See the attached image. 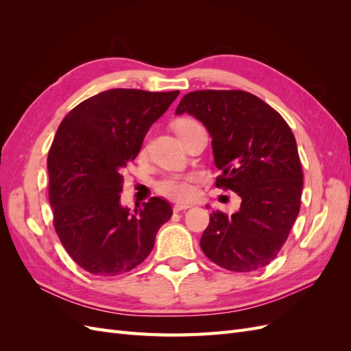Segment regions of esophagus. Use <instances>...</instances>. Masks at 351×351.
<instances>
[{
	"instance_id": "34e87169",
	"label": "esophagus",
	"mask_w": 351,
	"mask_h": 351,
	"mask_svg": "<svg viewBox=\"0 0 351 351\" xmlns=\"http://www.w3.org/2000/svg\"><path fill=\"white\" fill-rule=\"evenodd\" d=\"M190 206H192V205H189V204H176V205H174V212L186 210V209H189Z\"/></svg>"
}]
</instances>
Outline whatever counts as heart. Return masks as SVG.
Here are the masks:
<instances>
[{
  "instance_id": "heart-1",
  "label": "heart",
  "mask_w": 351,
  "mask_h": 351,
  "mask_svg": "<svg viewBox=\"0 0 351 351\" xmlns=\"http://www.w3.org/2000/svg\"><path fill=\"white\" fill-rule=\"evenodd\" d=\"M193 120L189 119H182L177 120L174 124V130L178 136H182L184 132L192 129L193 125H196ZM158 190L162 195L171 197V199H178V200H189L192 199L195 195V186H193V177L190 176H171L167 177L161 182L158 183Z\"/></svg>"
}]
</instances>
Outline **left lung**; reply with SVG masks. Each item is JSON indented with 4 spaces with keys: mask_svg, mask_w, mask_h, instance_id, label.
<instances>
[{
    "mask_svg": "<svg viewBox=\"0 0 351 351\" xmlns=\"http://www.w3.org/2000/svg\"><path fill=\"white\" fill-rule=\"evenodd\" d=\"M193 115L212 137L222 174L217 187L240 199L232 215L214 210L200 239L206 256L228 271L259 269L277 256L300 210L303 173L297 143L282 117L244 90H196L176 114Z\"/></svg>",
    "mask_w": 351,
    "mask_h": 351,
    "instance_id": "left-lung-1",
    "label": "left lung"
}]
</instances>
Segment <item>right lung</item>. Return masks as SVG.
I'll return each mask as SVG.
<instances>
[{
  "instance_id": "add662e5",
  "label": "right lung",
  "mask_w": 351,
  "mask_h": 351,
  "mask_svg": "<svg viewBox=\"0 0 351 351\" xmlns=\"http://www.w3.org/2000/svg\"><path fill=\"white\" fill-rule=\"evenodd\" d=\"M178 93L105 90L61 121L48 154L49 204L62 246L84 271L102 277L132 271L149 256L158 230L171 218V205L161 197L132 212L120 193L121 169Z\"/></svg>"
}]
</instances>
